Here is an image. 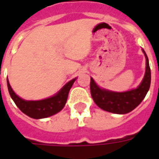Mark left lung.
I'll return each instance as SVG.
<instances>
[{
    "mask_svg": "<svg viewBox=\"0 0 159 159\" xmlns=\"http://www.w3.org/2000/svg\"><path fill=\"white\" fill-rule=\"evenodd\" d=\"M146 58V71L140 85L136 89L125 92H114L102 89L90 78V92L100 109L115 114H126L136 108L147 95L151 84V70L146 52L142 49Z\"/></svg>",
    "mask_w": 159,
    "mask_h": 159,
    "instance_id": "left-lung-1",
    "label": "left lung"
}]
</instances>
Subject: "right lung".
Here are the masks:
<instances>
[{"label":"right lung","mask_w":159,"mask_h":159,"mask_svg":"<svg viewBox=\"0 0 159 159\" xmlns=\"http://www.w3.org/2000/svg\"><path fill=\"white\" fill-rule=\"evenodd\" d=\"M76 79V77L68 82L54 95L40 100H25L20 98L12 90L7 78V82L10 96L14 101L16 106L19 107V110L31 118L41 119L51 117L62 110L66 106L70 89L72 87Z\"/></svg>","instance_id":"obj_1"}]
</instances>
